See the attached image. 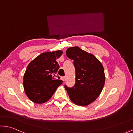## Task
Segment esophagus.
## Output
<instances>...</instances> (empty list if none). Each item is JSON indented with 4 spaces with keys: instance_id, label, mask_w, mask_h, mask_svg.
<instances>
[{
    "instance_id": "esophagus-1",
    "label": "esophagus",
    "mask_w": 133,
    "mask_h": 133,
    "mask_svg": "<svg viewBox=\"0 0 133 133\" xmlns=\"http://www.w3.org/2000/svg\"><path fill=\"white\" fill-rule=\"evenodd\" d=\"M61 79H62L63 81H65V80H66V77H61Z\"/></svg>"
}]
</instances>
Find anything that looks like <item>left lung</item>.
<instances>
[{
    "instance_id": "left-lung-1",
    "label": "left lung",
    "mask_w": 133,
    "mask_h": 133,
    "mask_svg": "<svg viewBox=\"0 0 133 133\" xmlns=\"http://www.w3.org/2000/svg\"><path fill=\"white\" fill-rule=\"evenodd\" d=\"M66 55L74 61L76 83L71 88L65 86V89L75 104L87 106L96 99L104 88V67L95 56L79 47L67 48Z\"/></svg>"
}]
</instances>
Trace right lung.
Wrapping results in <instances>:
<instances>
[{"label": "right lung", "instance_id": "obj_1", "mask_svg": "<svg viewBox=\"0 0 133 133\" xmlns=\"http://www.w3.org/2000/svg\"><path fill=\"white\" fill-rule=\"evenodd\" d=\"M63 51L43 52L29 63L24 76L25 94L33 102L45 103L51 98L62 80L56 79L59 69L56 59L62 55Z\"/></svg>", "mask_w": 133, "mask_h": 133}]
</instances>
